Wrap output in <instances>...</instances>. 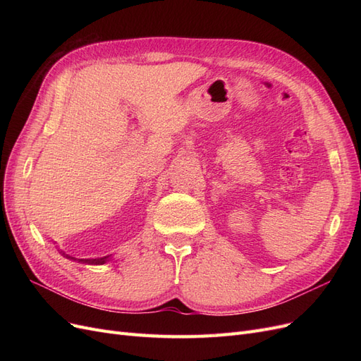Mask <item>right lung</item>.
Instances as JSON below:
<instances>
[{
	"label": "right lung",
	"instance_id": "add662e5",
	"mask_svg": "<svg viewBox=\"0 0 361 361\" xmlns=\"http://www.w3.org/2000/svg\"><path fill=\"white\" fill-rule=\"evenodd\" d=\"M60 253L66 257V259H71V260H73V262H80V264H85V265H104V264H106L108 260H110V256H104V257H96V259H76V257H73V256H69V255H66L64 253V251H60Z\"/></svg>",
	"mask_w": 361,
	"mask_h": 361
}]
</instances>
